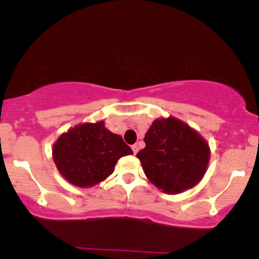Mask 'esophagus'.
Segmentation results:
<instances>
[{"instance_id":"1","label":"esophagus","mask_w":259,"mask_h":259,"mask_svg":"<svg viewBox=\"0 0 259 259\" xmlns=\"http://www.w3.org/2000/svg\"><path fill=\"white\" fill-rule=\"evenodd\" d=\"M132 150H133V153L137 154L138 151H139V147H138V145H133L132 146Z\"/></svg>"}]
</instances>
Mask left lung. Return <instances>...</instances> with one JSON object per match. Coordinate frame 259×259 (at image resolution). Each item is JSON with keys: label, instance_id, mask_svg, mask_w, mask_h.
I'll use <instances>...</instances> for the list:
<instances>
[{"label": "left lung", "instance_id": "1", "mask_svg": "<svg viewBox=\"0 0 259 259\" xmlns=\"http://www.w3.org/2000/svg\"><path fill=\"white\" fill-rule=\"evenodd\" d=\"M138 152L147 179L164 193L192 189L203 179L210 161L208 143L186 122L175 118L155 119Z\"/></svg>", "mask_w": 259, "mask_h": 259}]
</instances>
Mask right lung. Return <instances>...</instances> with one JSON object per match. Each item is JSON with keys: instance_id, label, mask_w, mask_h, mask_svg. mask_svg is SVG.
Wrapping results in <instances>:
<instances>
[{"instance_id": "add662e5", "label": "right lung", "mask_w": 259, "mask_h": 259, "mask_svg": "<svg viewBox=\"0 0 259 259\" xmlns=\"http://www.w3.org/2000/svg\"><path fill=\"white\" fill-rule=\"evenodd\" d=\"M52 153L60 175L72 185L87 189L108 178L116 161L133 151L101 120L80 123L62 133Z\"/></svg>"}]
</instances>
